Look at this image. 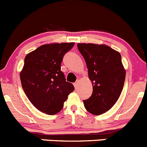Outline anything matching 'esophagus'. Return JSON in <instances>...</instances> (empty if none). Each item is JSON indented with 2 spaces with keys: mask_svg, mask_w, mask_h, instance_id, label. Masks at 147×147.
Masks as SVG:
<instances>
[{
  "mask_svg": "<svg viewBox=\"0 0 147 147\" xmlns=\"http://www.w3.org/2000/svg\"><path fill=\"white\" fill-rule=\"evenodd\" d=\"M74 87H75V88L78 87V81H76V82L74 84Z\"/></svg>",
  "mask_w": 147,
  "mask_h": 147,
  "instance_id": "obj_1",
  "label": "esophagus"
}]
</instances>
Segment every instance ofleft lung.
Instances as JSON below:
<instances>
[{
  "label": "left lung",
  "instance_id": "obj_1",
  "mask_svg": "<svg viewBox=\"0 0 147 147\" xmlns=\"http://www.w3.org/2000/svg\"><path fill=\"white\" fill-rule=\"evenodd\" d=\"M77 47L93 84V93L84 100V106L91 114L99 115L115 104L123 89L126 72L121 55L107 45L78 43Z\"/></svg>",
  "mask_w": 147,
  "mask_h": 147
}]
</instances>
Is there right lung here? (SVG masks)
<instances>
[{
  "mask_svg": "<svg viewBox=\"0 0 147 147\" xmlns=\"http://www.w3.org/2000/svg\"><path fill=\"white\" fill-rule=\"evenodd\" d=\"M74 42L40 46L25 57L20 81L25 95L42 113L54 115L74 91L73 84L66 81L61 71L63 56L73 48Z\"/></svg>",
  "mask_w": 147,
  "mask_h": 147,
  "instance_id": "obj_1",
  "label": "right lung"
}]
</instances>
